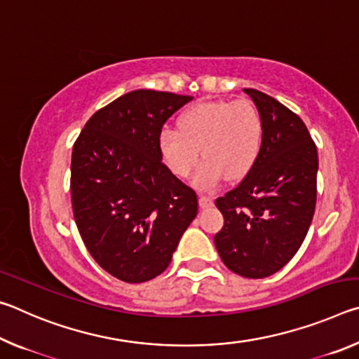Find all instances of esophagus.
<instances>
[{
  "mask_svg": "<svg viewBox=\"0 0 359 359\" xmlns=\"http://www.w3.org/2000/svg\"><path fill=\"white\" fill-rule=\"evenodd\" d=\"M212 205H214V201H212L210 198H208V196H199V208H201L203 210H204V209H210Z\"/></svg>",
  "mask_w": 359,
  "mask_h": 359,
  "instance_id": "1",
  "label": "esophagus"
}]
</instances>
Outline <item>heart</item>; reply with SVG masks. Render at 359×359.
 Masks as SVG:
<instances>
[{
    "mask_svg": "<svg viewBox=\"0 0 359 359\" xmlns=\"http://www.w3.org/2000/svg\"><path fill=\"white\" fill-rule=\"evenodd\" d=\"M263 142V121L248 101L198 102L180 115L179 130L163 128L158 147L163 161L177 177L193 175L198 190L212 191L226 180H239L252 171Z\"/></svg>",
    "mask_w": 359,
    "mask_h": 359,
    "instance_id": "heart-1",
    "label": "heart"
}]
</instances>
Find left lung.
<instances>
[{
    "label": "left lung",
    "instance_id": "obj_1",
    "mask_svg": "<svg viewBox=\"0 0 359 359\" xmlns=\"http://www.w3.org/2000/svg\"><path fill=\"white\" fill-rule=\"evenodd\" d=\"M263 121V142L245 179L218 198L224 224L214 238L229 271L264 278L299 250L317 203V147L307 126L282 102L244 88Z\"/></svg>",
    "mask_w": 359,
    "mask_h": 359
}]
</instances>
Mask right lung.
Wrapping results in <instances>:
<instances>
[{
  "label": "right lung",
  "mask_w": 359,
  "mask_h": 359,
  "mask_svg": "<svg viewBox=\"0 0 359 359\" xmlns=\"http://www.w3.org/2000/svg\"><path fill=\"white\" fill-rule=\"evenodd\" d=\"M191 96L135 90L92 115L72 147L71 199L79 233L109 274L160 276L198 214V196L163 165L158 136Z\"/></svg>",
  "instance_id": "obj_1"
}]
</instances>
